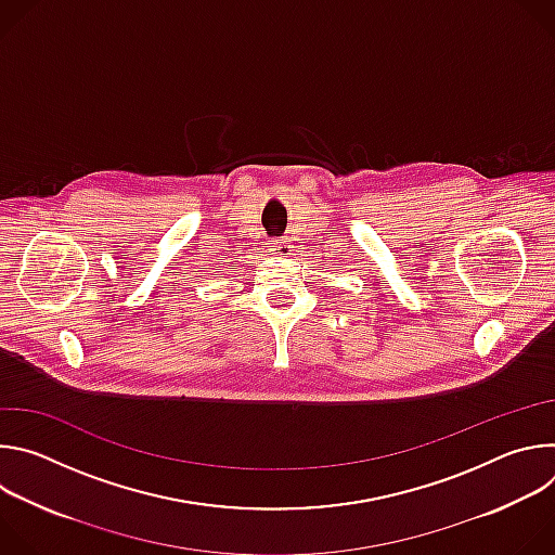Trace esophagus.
Masks as SVG:
<instances>
[{
	"mask_svg": "<svg viewBox=\"0 0 555 555\" xmlns=\"http://www.w3.org/2000/svg\"><path fill=\"white\" fill-rule=\"evenodd\" d=\"M272 253L274 255H289V246L283 240H279V242L272 244Z\"/></svg>",
	"mask_w": 555,
	"mask_h": 555,
	"instance_id": "1",
	"label": "esophagus"
}]
</instances>
